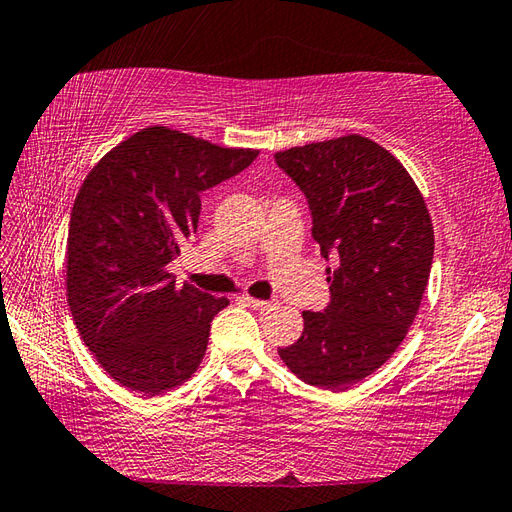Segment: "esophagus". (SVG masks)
<instances>
[{
  "instance_id": "esophagus-1",
  "label": "esophagus",
  "mask_w": 512,
  "mask_h": 512,
  "mask_svg": "<svg viewBox=\"0 0 512 512\" xmlns=\"http://www.w3.org/2000/svg\"><path fill=\"white\" fill-rule=\"evenodd\" d=\"M250 308H257V310H270V308H275V301H264V299H253V297H242Z\"/></svg>"
}]
</instances>
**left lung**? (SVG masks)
<instances>
[{
    "label": "left lung",
    "mask_w": 512,
    "mask_h": 512,
    "mask_svg": "<svg viewBox=\"0 0 512 512\" xmlns=\"http://www.w3.org/2000/svg\"><path fill=\"white\" fill-rule=\"evenodd\" d=\"M275 160L308 198L314 242L334 262L328 308L303 312V334L279 356L308 385L343 391L374 374L416 319L433 262L431 215L407 169L365 136Z\"/></svg>",
    "instance_id": "obj_1"
}]
</instances>
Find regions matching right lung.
<instances>
[{
    "label": "right lung",
    "mask_w": 512,
    "mask_h": 512,
    "mask_svg": "<svg viewBox=\"0 0 512 512\" xmlns=\"http://www.w3.org/2000/svg\"><path fill=\"white\" fill-rule=\"evenodd\" d=\"M257 154L154 125L107 151L83 180L65 248L68 306L116 383L158 396L200 367L228 299L178 288L167 268L198 231L200 193Z\"/></svg>",
    "instance_id": "1"
}]
</instances>
